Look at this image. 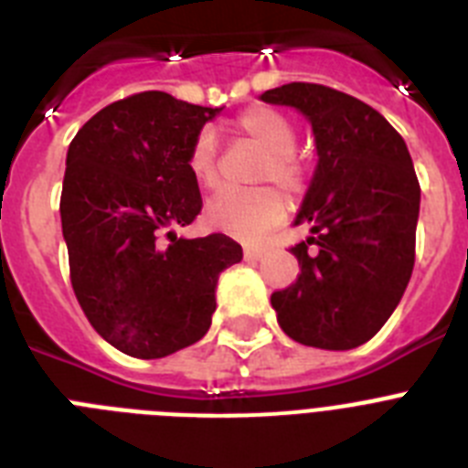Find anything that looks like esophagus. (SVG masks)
<instances>
[{
	"label": "esophagus",
	"instance_id": "1",
	"mask_svg": "<svg viewBox=\"0 0 468 468\" xmlns=\"http://www.w3.org/2000/svg\"><path fill=\"white\" fill-rule=\"evenodd\" d=\"M262 248H246V250H243V258H246L248 262H258V260H262Z\"/></svg>",
	"mask_w": 468,
	"mask_h": 468
}]
</instances>
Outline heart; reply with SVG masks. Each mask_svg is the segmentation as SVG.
<instances>
[{"mask_svg": "<svg viewBox=\"0 0 468 468\" xmlns=\"http://www.w3.org/2000/svg\"><path fill=\"white\" fill-rule=\"evenodd\" d=\"M234 126L241 138L253 143L267 154L260 177L274 180L285 192H300L304 185V168L292 154L297 144V131L291 119L271 107H250L237 119ZM187 168L201 187L213 189L220 183L218 147H215V135L210 131H201L194 138L187 156ZM283 215V197L271 187L248 189V192L225 189V192L215 194L206 206V220L215 229L237 239H248V241L260 239L264 231L279 225Z\"/></svg>", "mask_w": 468, "mask_h": 468, "instance_id": "b5f03b06", "label": "heart"}]
</instances>
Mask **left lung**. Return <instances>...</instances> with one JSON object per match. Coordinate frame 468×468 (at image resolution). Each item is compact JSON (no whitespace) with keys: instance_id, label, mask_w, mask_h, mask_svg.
Here are the masks:
<instances>
[{"instance_id":"8db88e82","label":"left lung","mask_w":468,"mask_h":468,"mask_svg":"<svg viewBox=\"0 0 468 468\" xmlns=\"http://www.w3.org/2000/svg\"><path fill=\"white\" fill-rule=\"evenodd\" d=\"M260 101L302 112L318 154L295 218L312 237L291 248L300 274L271 307L300 345L354 349L387 324L410 281L420 218L410 152L378 110L342 90L292 81Z\"/></svg>"}]
</instances>
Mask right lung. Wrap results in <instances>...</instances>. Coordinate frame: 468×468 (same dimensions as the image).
<instances>
[{
	"instance_id": "obj_1",
	"label": "right lung",
	"mask_w": 468,
	"mask_h": 468,
	"mask_svg": "<svg viewBox=\"0 0 468 468\" xmlns=\"http://www.w3.org/2000/svg\"><path fill=\"white\" fill-rule=\"evenodd\" d=\"M222 107L144 90L102 107L68 150L60 222L86 318L114 349L164 358L208 333L218 276L241 262L225 234L183 239L201 213L192 143Z\"/></svg>"
}]
</instances>
